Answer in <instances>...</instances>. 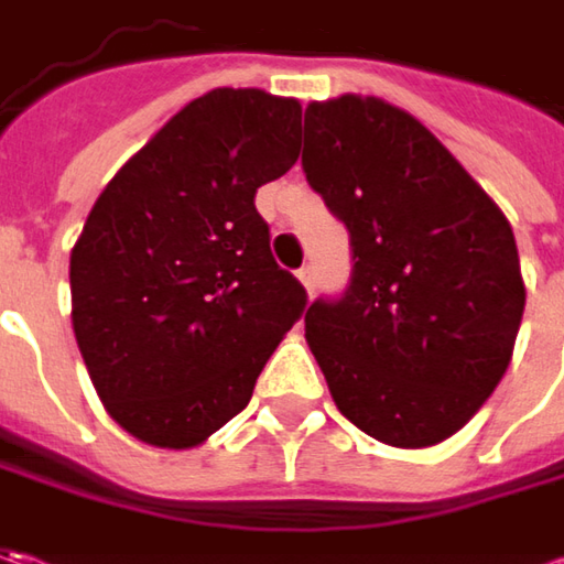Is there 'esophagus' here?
I'll return each instance as SVG.
<instances>
[{
  "label": "esophagus",
  "mask_w": 564,
  "mask_h": 564,
  "mask_svg": "<svg viewBox=\"0 0 564 564\" xmlns=\"http://www.w3.org/2000/svg\"><path fill=\"white\" fill-rule=\"evenodd\" d=\"M297 279L304 282V289H307V292H314V289H316V270H314V267H301V270H297Z\"/></svg>",
  "instance_id": "obj_1"
}]
</instances>
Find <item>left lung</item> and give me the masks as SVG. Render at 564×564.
Masks as SVG:
<instances>
[{
    "mask_svg": "<svg viewBox=\"0 0 564 564\" xmlns=\"http://www.w3.org/2000/svg\"><path fill=\"white\" fill-rule=\"evenodd\" d=\"M301 165L351 238L348 289L304 314L338 411L386 445L443 443L511 360L524 282L509 219L382 99L311 102Z\"/></svg>",
    "mask_w": 564,
    "mask_h": 564,
    "instance_id": "obj_1",
    "label": "left lung"
}]
</instances>
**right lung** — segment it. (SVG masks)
Segmentation results:
<instances>
[{"instance_id": "add662e5", "label": "right lung", "mask_w": 564, "mask_h": 564, "mask_svg": "<svg viewBox=\"0 0 564 564\" xmlns=\"http://www.w3.org/2000/svg\"><path fill=\"white\" fill-rule=\"evenodd\" d=\"M301 102L219 87L116 172L72 250V323L112 421L191 448L248 408L307 292L272 260L257 187L297 160Z\"/></svg>"}]
</instances>
